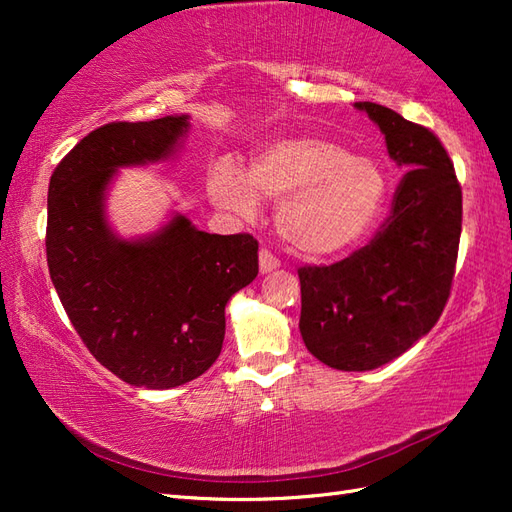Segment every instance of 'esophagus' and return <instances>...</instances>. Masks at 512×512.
<instances>
[{
    "label": "esophagus",
    "instance_id": "34e87169",
    "mask_svg": "<svg viewBox=\"0 0 512 512\" xmlns=\"http://www.w3.org/2000/svg\"><path fill=\"white\" fill-rule=\"evenodd\" d=\"M277 268H279V259L266 248L259 250V270H262V273H273Z\"/></svg>",
    "mask_w": 512,
    "mask_h": 512
}]
</instances>
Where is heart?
Listing matches in <instances>:
<instances>
[{"mask_svg":"<svg viewBox=\"0 0 512 512\" xmlns=\"http://www.w3.org/2000/svg\"><path fill=\"white\" fill-rule=\"evenodd\" d=\"M209 193L217 206L253 215L257 195L281 200L277 228L299 255H343L372 233L387 202V178L374 160L321 136L275 140L250 158L248 178L215 167Z\"/></svg>","mask_w":512,"mask_h":512,"instance_id":"obj_1","label":"heart"}]
</instances>
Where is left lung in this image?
<instances>
[{"instance_id": "obj_1", "label": "left lung", "mask_w": 512, "mask_h": 512, "mask_svg": "<svg viewBox=\"0 0 512 512\" xmlns=\"http://www.w3.org/2000/svg\"><path fill=\"white\" fill-rule=\"evenodd\" d=\"M407 169L391 213L367 246L332 266H303V343L321 363L367 372L422 339L447 306L462 233V189L431 129L378 103H354Z\"/></svg>"}]
</instances>
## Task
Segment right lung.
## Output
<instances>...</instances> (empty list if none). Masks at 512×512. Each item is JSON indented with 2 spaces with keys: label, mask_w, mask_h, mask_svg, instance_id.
Wrapping results in <instances>:
<instances>
[{
  "label": "right lung",
  "mask_w": 512,
  "mask_h": 512,
  "mask_svg": "<svg viewBox=\"0 0 512 512\" xmlns=\"http://www.w3.org/2000/svg\"><path fill=\"white\" fill-rule=\"evenodd\" d=\"M189 116L94 129L54 169L46 255L54 290L85 347L121 380L171 389L222 352L224 308L259 273L257 239L211 235L184 215L147 237H118L105 195L121 167L176 154Z\"/></svg>",
  "instance_id": "1"
}]
</instances>
